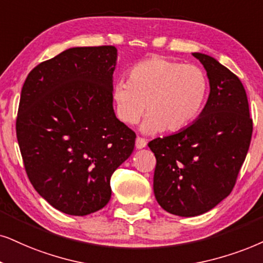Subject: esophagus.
<instances>
[{"mask_svg": "<svg viewBox=\"0 0 263 263\" xmlns=\"http://www.w3.org/2000/svg\"><path fill=\"white\" fill-rule=\"evenodd\" d=\"M145 145H147V141H145L144 138H141V137L136 138V148L143 149L145 148Z\"/></svg>", "mask_w": 263, "mask_h": 263, "instance_id": "obj_1", "label": "esophagus"}]
</instances>
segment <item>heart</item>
Segmentation results:
<instances>
[{
  "mask_svg": "<svg viewBox=\"0 0 263 263\" xmlns=\"http://www.w3.org/2000/svg\"><path fill=\"white\" fill-rule=\"evenodd\" d=\"M208 92L209 80L201 68L153 57L136 64L127 81L115 85L112 99L124 124H137L145 110L144 134L177 132L198 118Z\"/></svg>",
  "mask_w": 263,
  "mask_h": 263,
  "instance_id": "b5f03b06",
  "label": "heart"
}]
</instances>
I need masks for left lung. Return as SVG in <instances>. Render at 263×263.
<instances>
[{"mask_svg": "<svg viewBox=\"0 0 263 263\" xmlns=\"http://www.w3.org/2000/svg\"><path fill=\"white\" fill-rule=\"evenodd\" d=\"M204 65L210 95L192 125L148 143L156 158L154 194L165 211L193 217L231 194L252 135L241 81L215 58L193 53Z\"/></svg>", "mask_w": 263, "mask_h": 263, "instance_id": "1", "label": "left lung"}]
</instances>
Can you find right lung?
I'll return each mask as SVG.
<instances>
[{"instance_id":"add662e5","label":"right lung","mask_w":263,"mask_h":263,"mask_svg":"<svg viewBox=\"0 0 263 263\" xmlns=\"http://www.w3.org/2000/svg\"><path fill=\"white\" fill-rule=\"evenodd\" d=\"M114 46L72 47L29 72L16 138L36 192L57 210L86 216L110 200V177L136 135L112 108Z\"/></svg>"}]
</instances>
